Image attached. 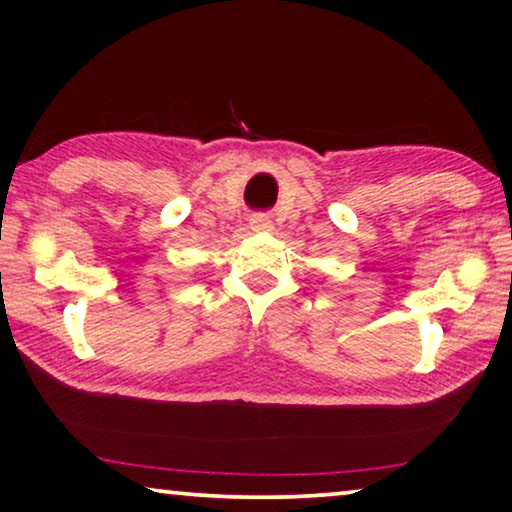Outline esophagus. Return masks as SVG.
Returning a JSON list of instances; mask_svg holds the SVG:
<instances>
[{"mask_svg": "<svg viewBox=\"0 0 512 512\" xmlns=\"http://www.w3.org/2000/svg\"><path fill=\"white\" fill-rule=\"evenodd\" d=\"M249 226L251 230H256V233H265V230H272V221L265 214H254L249 219Z\"/></svg>", "mask_w": 512, "mask_h": 512, "instance_id": "obj_1", "label": "esophagus"}]
</instances>
